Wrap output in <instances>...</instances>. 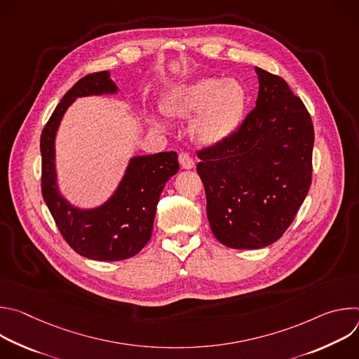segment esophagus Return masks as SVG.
<instances>
[{"label": "esophagus", "mask_w": 359, "mask_h": 359, "mask_svg": "<svg viewBox=\"0 0 359 359\" xmlns=\"http://www.w3.org/2000/svg\"><path fill=\"white\" fill-rule=\"evenodd\" d=\"M179 162H180V166L183 169H193L194 168V161L193 158L189 155V153L186 151H182L179 155Z\"/></svg>", "instance_id": "34e87169"}]
</instances>
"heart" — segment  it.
Segmentation results:
<instances>
[{"mask_svg":"<svg viewBox=\"0 0 359 359\" xmlns=\"http://www.w3.org/2000/svg\"><path fill=\"white\" fill-rule=\"evenodd\" d=\"M247 104L243 85L234 79L201 78L173 90L165 100V112L191 116V136L203 144H219L240 126ZM156 126H162L156 122Z\"/></svg>","mask_w":359,"mask_h":359,"instance_id":"b5f03b06","label":"heart"}]
</instances>
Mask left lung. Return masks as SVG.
Returning a JSON list of instances; mask_svg holds the SVG:
<instances>
[{"mask_svg":"<svg viewBox=\"0 0 359 359\" xmlns=\"http://www.w3.org/2000/svg\"><path fill=\"white\" fill-rule=\"evenodd\" d=\"M255 108L224 142L197 151L215 237L231 248H262L292 223L313 179L314 126L287 82L255 68Z\"/></svg>","mask_w":359,"mask_h":359,"instance_id":"1","label":"left lung"}]
</instances>
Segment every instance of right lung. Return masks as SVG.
<instances>
[{
  "instance_id": "right-lung-1",
  "label": "right lung",
  "mask_w": 359,
  "mask_h": 359,
  "mask_svg": "<svg viewBox=\"0 0 359 359\" xmlns=\"http://www.w3.org/2000/svg\"><path fill=\"white\" fill-rule=\"evenodd\" d=\"M116 92L108 71L81 78L61 99L41 133V190L55 224L69 247L86 259L119 262L133 257L150 240L161 193L177 173L176 151L133 158L116 193L104 206L79 210L60 194L54 140L60 122L78 96Z\"/></svg>"
}]
</instances>
